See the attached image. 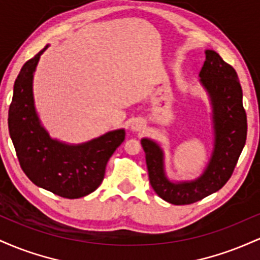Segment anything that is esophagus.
Segmentation results:
<instances>
[{
	"label": "esophagus",
	"mask_w": 260,
	"mask_h": 260,
	"mask_svg": "<svg viewBox=\"0 0 260 260\" xmlns=\"http://www.w3.org/2000/svg\"><path fill=\"white\" fill-rule=\"evenodd\" d=\"M143 128V122L140 120H134L132 123H131V129L134 131V132H139Z\"/></svg>",
	"instance_id": "esophagus-1"
}]
</instances>
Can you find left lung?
I'll use <instances>...</instances> for the list:
<instances>
[{
	"instance_id": "8db88e82",
	"label": "left lung",
	"mask_w": 260,
	"mask_h": 260,
	"mask_svg": "<svg viewBox=\"0 0 260 260\" xmlns=\"http://www.w3.org/2000/svg\"><path fill=\"white\" fill-rule=\"evenodd\" d=\"M199 84L211 106L214 147L203 174L196 180L172 181L165 170V151L156 140L142 138L151 187L175 205L192 204L217 192L231 177L247 138V116L237 73L214 50H205Z\"/></svg>"
}]
</instances>
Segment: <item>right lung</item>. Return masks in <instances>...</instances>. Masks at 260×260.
<instances>
[{
	"label": "right lung",
	"mask_w": 260,
	"mask_h": 260,
	"mask_svg": "<svg viewBox=\"0 0 260 260\" xmlns=\"http://www.w3.org/2000/svg\"><path fill=\"white\" fill-rule=\"evenodd\" d=\"M25 62L18 74L8 111V129L20 168L32 183L70 199L90 194L105 176L106 164L126 136L123 128L80 144L52 138L37 112L32 80L40 56Z\"/></svg>",
	"instance_id": "1"
}]
</instances>
